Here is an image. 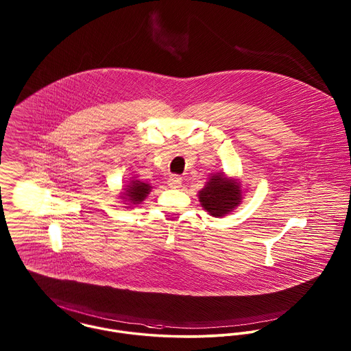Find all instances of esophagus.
I'll list each match as a JSON object with an SVG mask.
<instances>
[{
	"instance_id": "esophagus-1",
	"label": "esophagus",
	"mask_w": 351,
	"mask_h": 351,
	"mask_svg": "<svg viewBox=\"0 0 351 351\" xmlns=\"http://www.w3.org/2000/svg\"><path fill=\"white\" fill-rule=\"evenodd\" d=\"M167 182H169L170 188H180L181 182H182V178L180 176H177V174H171Z\"/></svg>"
}]
</instances>
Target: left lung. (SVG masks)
<instances>
[{
	"label": "left lung",
	"mask_w": 351,
	"mask_h": 351,
	"mask_svg": "<svg viewBox=\"0 0 351 351\" xmlns=\"http://www.w3.org/2000/svg\"><path fill=\"white\" fill-rule=\"evenodd\" d=\"M201 205L212 216H224L241 202L239 184L223 176H212L199 195Z\"/></svg>",
	"instance_id": "left-lung-1"
}]
</instances>
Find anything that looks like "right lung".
Instances as JSON below:
<instances>
[{"label":"right lung","mask_w":351,"mask_h":351,"mask_svg":"<svg viewBox=\"0 0 351 351\" xmlns=\"http://www.w3.org/2000/svg\"><path fill=\"white\" fill-rule=\"evenodd\" d=\"M150 189L151 186L149 184H145V182H141V181H132V184L128 185V188H125L124 199L130 201L132 205L141 204V201L146 199Z\"/></svg>","instance_id":"add662e5"}]
</instances>
